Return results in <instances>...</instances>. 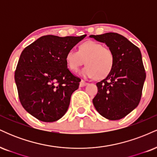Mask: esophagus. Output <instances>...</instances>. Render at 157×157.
<instances>
[{"instance_id":"esophagus-1","label":"esophagus","mask_w":157,"mask_h":157,"mask_svg":"<svg viewBox=\"0 0 157 157\" xmlns=\"http://www.w3.org/2000/svg\"><path fill=\"white\" fill-rule=\"evenodd\" d=\"M88 83L86 82H85L84 80H81L80 82V87H83V86H87Z\"/></svg>"}]
</instances>
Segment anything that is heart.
<instances>
[{
    "mask_svg": "<svg viewBox=\"0 0 157 157\" xmlns=\"http://www.w3.org/2000/svg\"><path fill=\"white\" fill-rule=\"evenodd\" d=\"M66 63L70 71L77 72L82 64L80 75L87 78L102 79L111 73L114 65V55L109 48L97 41L88 40L81 44L78 52L70 49L65 57Z\"/></svg>",
    "mask_w": 157,
    "mask_h": 157,
    "instance_id": "obj_1",
    "label": "heart"
}]
</instances>
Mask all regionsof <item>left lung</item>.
Here are the masks:
<instances>
[{
	"label": "left lung",
	"mask_w": 157,
	"mask_h": 157,
	"mask_svg": "<svg viewBox=\"0 0 157 157\" xmlns=\"http://www.w3.org/2000/svg\"><path fill=\"white\" fill-rule=\"evenodd\" d=\"M105 43L114 55L111 73L97 83L98 92L93 104L100 114L117 120L137 107L141 100L146 73L140 48L120 34L109 32L90 35Z\"/></svg>",
	"instance_id": "1"
}]
</instances>
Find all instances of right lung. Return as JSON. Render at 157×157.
<instances>
[{
  "label": "right lung",
  "instance_id": "obj_1",
  "mask_svg": "<svg viewBox=\"0 0 157 157\" xmlns=\"http://www.w3.org/2000/svg\"><path fill=\"white\" fill-rule=\"evenodd\" d=\"M86 36H42L21 53L15 72L19 100L37 120L55 122L67 111L80 79L67 68L65 57Z\"/></svg>",
  "mask_w": 157,
  "mask_h": 157
}]
</instances>
